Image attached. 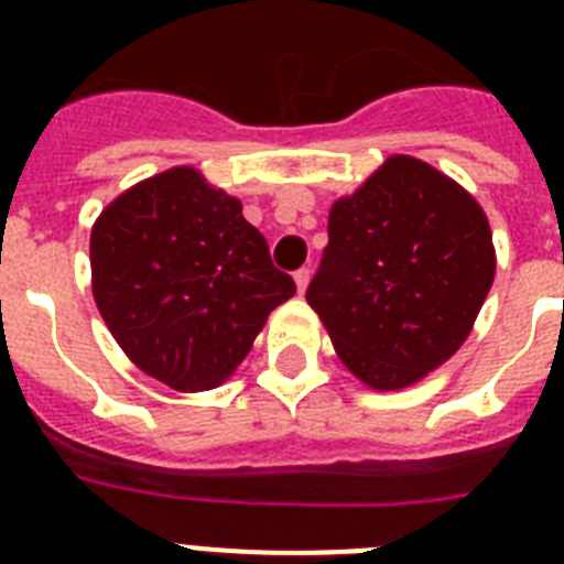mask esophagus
<instances>
[{
    "instance_id": "34e87169",
    "label": "esophagus",
    "mask_w": 564,
    "mask_h": 564,
    "mask_svg": "<svg viewBox=\"0 0 564 564\" xmlns=\"http://www.w3.org/2000/svg\"><path fill=\"white\" fill-rule=\"evenodd\" d=\"M293 282H296L299 293H305L307 291V282H311V271H307V268H299V271L293 273Z\"/></svg>"
}]
</instances>
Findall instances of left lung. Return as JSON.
Returning a JSON list of instances; mask_svg holds the SVG:
<instances>
[{"label":"left lung","instance_id":"left-lung-1","mask_svg":"<svg viewBox=\"0 0 564 564\" xmlns=\"http://www.w3.org/2000/svg\"><path fill=\"white\" fill-rule=\"evenodd\" d=\"M307 288L338 358L372 390H403L449 361L495 282L480 203L430 163L392 154L327 220Z\"/></svg>","mask_w":564,"mask_h":564}]
</instances>
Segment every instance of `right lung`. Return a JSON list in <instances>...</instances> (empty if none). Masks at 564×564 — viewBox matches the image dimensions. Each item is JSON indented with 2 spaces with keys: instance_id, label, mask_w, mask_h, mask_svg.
Instances as JSON below:
<instances>
[{
  "instance_id": "add662e5",
  "label": "right lung",
  "mask_w": 564,
  "mask_h": 564,
  "mask_svg": "<svg viewBox=\"0 0 564 564\" xmlns=\"http://www.w3.org/2000/svg\"><path fill=\"white\" fill-rule=\"evenodd\" d=\"M89 265L115 341L177 392L226 381L273 307L296 293L242 203L192 166L118 194L89 234Z\"/></svg>"
}]
</instances>
